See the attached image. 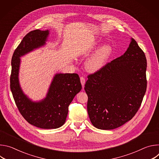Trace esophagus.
Masks as SVG:
<instances>
[{"label":"esophagus","instance_id":"1","mask_svg":"<svg viewBox=\"0 0 159 159\" xmlns=\"http://www.w3.org/2000/svg\"><path fill=\"white\" fill-rule=\"evenodd\" d=\"M80 82H81V84H82V87L84 88V87L85 83V79L83 77H80Z\"/></svg>","mask_w":159,"mask_h":159}]
</instances>
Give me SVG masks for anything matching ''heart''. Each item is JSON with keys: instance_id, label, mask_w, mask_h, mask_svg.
<instances>
[{"instance_id": "heart-1", "label": "heart", "mask_w": 159, "mask_h": 159, "mask_svg": "<svg viewBox=\"0 0 159 159\" xmlns=\"http://www.w3.org/2000/svg\"><path fill=\"white\" fill-rule=\"evenodd\" d=\"M112 53V48L109 44H104L97 49L89 57L85 63L86 69L90 73L101 70Z\"/></svg>"}]
</instances>
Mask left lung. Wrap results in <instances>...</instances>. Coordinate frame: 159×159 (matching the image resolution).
I'll return each mask as SVG.
<instances>
[{"instance_id": "obj_1", "label": "left lung", "mask_w": 159, "mask_h": 159, "mask_svg": "<svg viewBox=\"0 0 159 159\" xmlns=\"http://www.w3.org/2000/svg\"><path fill=\"white\" fill-rule=\"evenodd\" d=\"M146 70L145 53L131 38L122 56L88 76L84 89L88 115L94 126L113 129L133 118L146 92Z\"/></svg>"}]
</instances>
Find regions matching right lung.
Instances as JSON below:
<instances>
[{"label": "right lung", "mask_w": 159, "mask_h": 159, "mask_svg": "<svg viewBox=\"0 0 159 159\" xmlns=\"http://www.w3.org/2000/svg\"><path fill=\"white\" fill-rule=\"evenodd\" d=\"M50 31L36 30L28 33L12 55L11 90L22 116L31 125L43 129H56L65 122L69 106L82 89L77 74H55L45 97L33 101L20 86L19 79L20 57L47 44Z\"/></svg>", "instance_id": "obj_1"}]
</instances>
